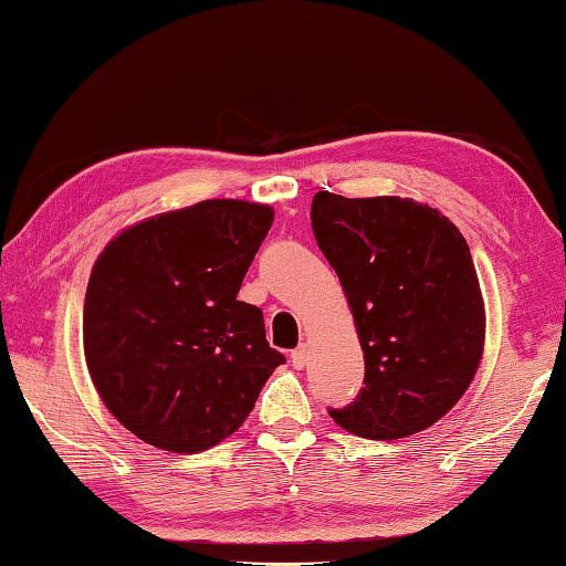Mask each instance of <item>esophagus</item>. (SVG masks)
<instances>
[{
	"instance_id": "esophagus-1",
	"label": "esophagus",
	"mask_w": 566,
	"mask_h": 566,
	"mask_svg": "<svg viewBox=\"0 0 566 566\" xmlns=\"http://www.w3.org/2000/svg\"><path fill=\"white\" fill-rule=\"evenodd\" d=\"M290 358H292V366H294V368H300V371H302V368L306 366V348H304V346L294 348Z\"/></svg>"
}]
</instances>
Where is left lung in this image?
I'll return each instance as SVG.
<instances>
[{"mask_svg": "<svg viewBox=\"0 0 566 566\" xmlns=\"http://www.w3.org/2000/svg\"><path fill=\"white\" fill-rule=\"evenodd\" d=\"M318 250L338 274L364 348V388L328 410L348 433L398 440L438 423L465 394L485 346V302L460 230L398 195L312 200Z\"/></svg>", "mask_w": 566, "mask_h": 566, "instance_id": "left-lung-1", "label": "left lung"}]
</instances>
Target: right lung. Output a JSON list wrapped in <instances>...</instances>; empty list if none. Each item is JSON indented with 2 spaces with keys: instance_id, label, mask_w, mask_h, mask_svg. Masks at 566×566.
I'll return each mask as SVG.
<instances>
[{
  "instance_id": "obj_1",
  "label": "right lung",
  "mask_w": 566,
  "mask_h": 566,
  "mask_svg": "<svg viewBox=\"0 0 566 566\" xmlns=\"http://www.w3.org/2000/svg\"><path fill=\"white\" fill-rule=\"evenodd\" d=\"M274 222L270 205L202 200L140 220L91 270L84 354L123 428L170 453L222 443L284 356L238 300Z\"/></svg>"
}]
</instances>
